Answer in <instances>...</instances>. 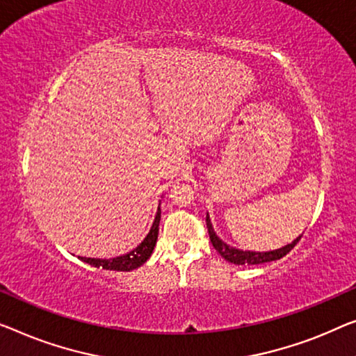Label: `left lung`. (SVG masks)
Wrapping results in <instances>:
<instances>
[{
    "label": "left lung",
    "instance_id": "left-lung-1",
    "mask_svg": "<svg viewBox=\"0 0 356 356\" xmlns=\"http://www.w3.org/2000/svg\"><path fill=\"white\" fill-rule=\"evenodd\" d=\"M206 225H208V232H209V238L212 246L216 248V251L220 254L225 261H229L235 265H256V264H265V262H272V261H278V259L284 257L291 249H293L299 240L302 238V235H299L296 238L293 243L286 245L280 249H273V251H243V249L233 248L230 245H227L225 241H222L219 236L216 235L214 227L211 224L209 214H206Z\"/></svg>",
    "mask_w": 356,
    "mask_h": 356
}]
</instances>
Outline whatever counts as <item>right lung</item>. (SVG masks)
Instances as JSON below:
<instances>
[{"label": "right lung", "instance_id": "obj_1", "mask_svg": "<svg viewBox=\"0 0 356 356\" xmlns=\"http://www.w3.org/2000/svg\"><path fill=\"white\" fill-rule=\"evenodd\" d=\"M160 220H161V209L158 206L155 220H153V225L148 235L144 238V241L140 243L139 246L132 249L127 254H123V256L113 257V259H91V257H81L83 262H86L92 267L97 268H105V270H116V272H129V270H134L137 267H140L142 264H145L148 261V257L152 256L153 249H155L156 240H158V230H160Z\"/></svg>", "mask_w": 356, "mask_h": 356}]
</instances>
